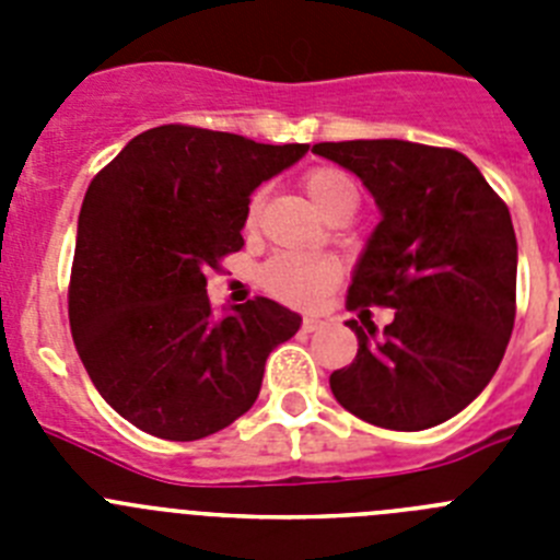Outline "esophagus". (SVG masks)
I'll use <instances>...</instances> for the list:
<instances>
[{"instance_id":"obj_1","label":"esophagus","mask_w":560,"mask_h":560,"mask_svg":"<svg viewBox=\"0 0 560 560\" xmlns=\"http://www.w3.org/2000/svg\"><path fill=\"white\" fill-rule=\"evenodd\" d=\"M319 325H323V316H316V314H305L303 316V330H316L319 328Z\"/></svg>"}]
</instances>
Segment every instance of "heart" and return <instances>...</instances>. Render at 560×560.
Here are the masks:
<instances>
[{
    "mask_svg": "<svg viewBox=\"0 0 560 560\" xmlns=\"http://www.w3.org/2000/svg\"><path fill=\"white\" fill-rule=\"evenodd\" d=\"M303 187L316 210L323 212L328 221L336 219L339 212L353 215L355 205H359L355 185L350 182V176H345L336 167H314V171L305 173ZM257 215H260V196H255L246 207V226L249 230L257 224ZM339 277L341 266L334 257L280 252V255L269 257L260 269V285L283 303L308 308V305L319 303L330 289H336Z\"/></svg>",
    "mask_w": 560,
    "mask_h": 560,
    "instance_id": "b5f03b06",
    "label": "heart"
}]
</instances>
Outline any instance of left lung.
<instances>
[{
    "label": "left lung",
    "mask_w": 560,
    "mask_h": 560,
    "mask_svg": "<svg viewBox=\"0 0 560 560\" xmlns=\"http://www.w3.org/2000/svg\"><path fill=\"white\" fill-rule=\"evenodd\" d=\"M375 196L381 224L355 266L348 311L359 353L330 373L341 407L373 427L420 432L493 378L516 319V232L468 156L407 140L316 142ZM370 304L395 307L378 335Z\"/></svg>",
    "instance_id": "1"
}]
</instances>
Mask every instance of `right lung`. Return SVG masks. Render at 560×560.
<instances>
[{"mask_svg":"<svg viewBox=\"0 0 560 560\" xmlns=\"http://www.w3.org/2000/svg\"><path fill=\"white\" fill-rule=\"evenodd\" d=\"M305 151L171 122L133 137L89 185L69 328L97 393L142 432L187 443L226 429L300 330L266 296L212 319L207 275L244 246L252 190Z\"/></svg>","mask_w":560,"mask_h":560,"instance_id":"1","label":"right lung"}]
</instances>
